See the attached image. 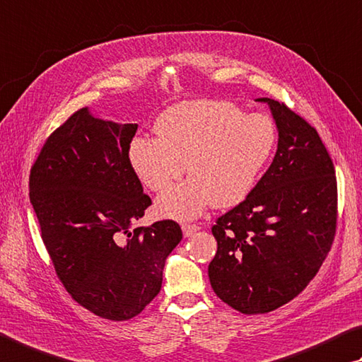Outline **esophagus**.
<instances>
[{"label": "esophagus", "mask_w": 362, "mask_h": 362, "mask_svg": "<svg viewBox=\"0 0 362 362\" xmlns=\"http://www.w3.org/2000/svg\"><path fill=\"white\" fill-rule=\"evenodd\" d=\"M182 229H183V234H185V238H192V235L199 231V225H196V223H185V225H182Z\"/></svg>", "instance_id": "obj_1"}]
</instances>
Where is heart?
<instances>
[{"instance_id":"obj_1","label":"heart","mask_w":362,"mask_h":362,"mask_svg":"<svg viewBox=\"0 0 362 362\" xmlns=\"http://www.w3.org/2000/svg\"><path fill=\"white\" fill-rule=\"evenodd\" d=\"M156 137H136L129 164L144 185L164 192L187 170V182L169 189L156 209L170 218H194L210 204L229 207L255 188L277 146V128L266 114H244L223 101H189L156 118Z\"/></svg>"}]
</instances>
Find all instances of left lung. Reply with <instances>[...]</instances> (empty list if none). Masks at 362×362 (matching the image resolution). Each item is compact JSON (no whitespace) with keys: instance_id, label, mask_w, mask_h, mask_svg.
I'll list each match as a JSON object with an SVG mask.
<instances>
[{"instance_id":"obj_1","label":"left lung","mask_w":362,"mask_h":362,"mask_svg":"<svg viewBox=\"0 0 362 362\" xmlns=\"http://www.w3.org/2000/svg\"><path fill=\"white\" fill-rule=\"evenodd\" d=\"M277 153L247 198L212 226L209 264L215 294L245 315L269 313L304 291L332 247L337 179L310 123L271 98Z\"/></svg>"}]
</instances>
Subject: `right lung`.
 I'll use <instances>...</instances> for the list:
<instances>
[{"label": "right lung", "instance_id": "1", "mask_svg": "<svg viewBox=\"0 0 362 362\" xmlns=\"http://www.w3.org/2000/svg\"><path fill=\"white\" fill-rule=\"evenodd\" d=\"M137 124L104 122L82 107L60 124L30 170V201L57 277L96 317L127 321L161 290L182 240L174 220L131 231L152 199L129 164Z\"/></svg>", "mask_w": 362, "mask_h": 362}]
</instances>
